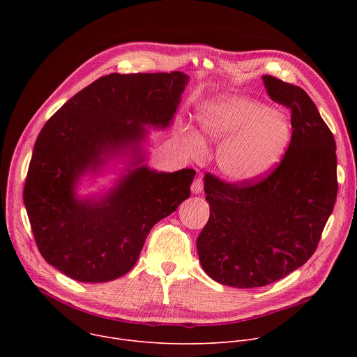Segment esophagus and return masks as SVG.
<instances>
[{"instance_id":"34e87169","label":"esophagus","mask_w":357,"mask_h":357,"mask_svg":"<svg viewBox=\"0 0 357 357\" xmlns=\"http://www.w3.org/2000/svg\"><path fill=\"white\" fill-rule=\"evenodd\" d=\"M190 189H192V193H195V195L200 193V192L203 190V178H202V176H197V178L193 181Z\"/></svg>"}]
</instances>
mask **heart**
<instances>
[{
	"mask_svg": "<svg viewBox=\"0 0 357 357\" xmlns=\"http://www.w3.org/2000/svg\"><path fill=\"white\" fill-rule=\"evenodd\" d=\"M197 121L203 137L222 144L218 152L220 171L238 183L270 174L281 162L291 141L288 117L251 97L215 101L200 110ZM182 142L192 157L205 154V139L192 127L182 130Z\"/></svg>",
	"mask_w": 357,
	"mask_h": 357,
	"instance_id": "heart-1",
	"label": "heart"
}]
</instances>
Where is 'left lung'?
<instances>
[{"label":"left lung","instance_id":"obj_1","mask_svg":"<svg viewBox=\"0 0 357 357\" xmlns=\"http://www.w3.org/2000/svg\"><path fill=\"white\" fill-rule=\"evenodd\" d=\"M263 80L271 100L291 110L285 155L247 183L206 174L211 216L196 240L202 268L236 288L264 287L307 263L337 195L336 144L315 103L298 86L270 75Z\"/></svg>","mask_w":357,"mask_h":357}]
</instances>
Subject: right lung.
<instances>
[{"label":"right lung","mask_w":357,"mask_h":357,"mask_svg":"<svg viewBox=\"0 0 357 357\" xmlns=\"http://www.w3.org/2000/svg\"><path fill=\"white\" fill-rule=\"evenodd\" d=\"M188 83L182 72L112 73L80 90L40 130L24 203L42 257L82 282H107L137 263L145 238L190 195L193 169L128 171L97 202L75 195L77 179L131 151L142 162L144 126L171 124ZM137 158L135 159V157Z\"/></svg>","instance_id":"obj_1"}]
</instances>
